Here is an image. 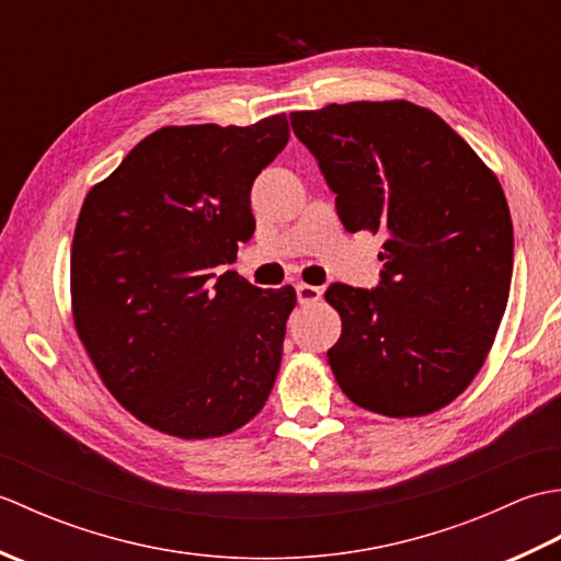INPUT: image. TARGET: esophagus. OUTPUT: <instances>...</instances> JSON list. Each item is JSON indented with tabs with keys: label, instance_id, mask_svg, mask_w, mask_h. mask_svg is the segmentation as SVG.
<instances>
[{
	"label": "esophagus",
	"instance_id": "34e87169",
	"mask_svg": "<svg viewBox=\"0 0 561 561\" xmlns=\"http://www.w3.org/2000/svg\"><path fill=\"white\" fill-rule=\"evenodd\" d=\"M296 299H299L301 306H313L323 299V291L311 287V284H296Z\"/></svg>",
	"mask_w": 561,
	"mask_h": 561
}]
</instances>
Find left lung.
Listing matches in <instances>:
<instances>
[{
    "label": "left lung",
    "instance_id": "left-lung-1",
    "mask_svg": "<svg viewBox=\"0 0 561 561\" xmlns=\"http://www.w3.org/2000/svg\"><path fill=\"white\" fill-rule=\"evenodd\" d=\"M350 233H383L376 289L332 284L342 318L328 364L359 408L432 414L472 383L502 323L514 224L496 175L436 113L410 101L291 113Z\"/></svg>",
    "mask_w": 561,
    "mask_h": 561
}]
</instances>
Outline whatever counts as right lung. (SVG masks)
I'll return each mask as SVG.
<instances>
[{"label": "right lung", "instance_id": "right-lung-1", "mask_svg": "<svg viewBox=\"0 0 561 561\" xmlns=\"http://www.w3.org/2000/svg\"><path fill=\"white\" fill-rule=\"evenodd\" d=\"M287 115L248 127H161L83 199L71 241V316L91 364L141 424L226 436L267 402L291 287L238 277L250 187L287 147Z\"/></svg>", "mask_w": 561, "mask_h": 561}]
</instances>
